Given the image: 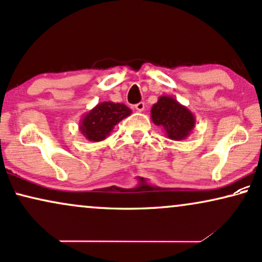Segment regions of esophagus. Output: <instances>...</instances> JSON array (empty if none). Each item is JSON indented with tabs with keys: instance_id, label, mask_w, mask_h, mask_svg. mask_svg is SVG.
Instances as JSON below:
<instances>
[{
	"instance_id": "esophagus-1",
	"label": "esophagus",
	"mask_w": 262,
	"mask_h": 262,
	"mask_svg": "<svg viewBox=\"0 0 262 262\" xmlns=\"http://www.w3.org/2000/svg\"><path fill=\"white\" fill-rule=\"evenodd\" d=\"M145 106H146V105H145V102H138V104L135 105V110L139 112H142L145 110Z\"/></svg>"
}]
</instances>
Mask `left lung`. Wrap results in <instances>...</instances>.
I'll use <instances>...</instances> for the list:
<instances>
[{"label":"left lung","instance_id":"obj_1","mask_svg":"<svg viewBox=\"0 0 262 262\" xmlns=\"http://www.w3.org/2000/svg\"><path fill=\"white\" fill-rule=\"evenodd\" d=\"M151 120L163 128L171 140H185L196 125V117L186 106L169 95H162L151 107Z\"/></svg>","mask_w":262,"mask_h":262}]
</instances>
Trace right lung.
Masks as SVG:
<instances>
[{
  "mask_svg": "<svg viewBox=\"0 0 262 262\" xmlns=\"http://www.w3.org/2000/svg\"><path fill=\"white\" fill-rule=\"evenodd\" d=\"M130 114L132 110L124 104L102 101L83 115L79 121V132L89 141H102L110 135L116 124Z\"/></svg>",
  "mask_w": 262,
  "mask_h": 262,
  "instance_id": "add662e5",
  "label": "right lung"
}]
</instances>
